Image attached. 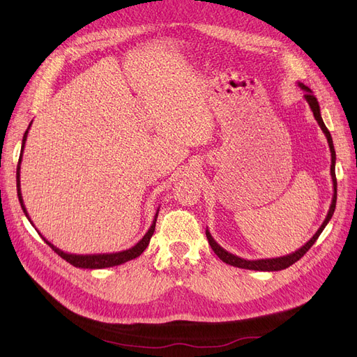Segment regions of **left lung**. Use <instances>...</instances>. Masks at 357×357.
Returning a JSON list of instances; mask_svg holds the SVG:
<instances>
[{"label": "left lung", "instance_id": "1", "mask_svg": "<svg viewBox=\"0 0 357 357\" xmlns=\"http://www.w3.org/2000/svg\"><path fill=\"white\" fill-rule=\"evenodd\" d=\"M298 87L301 90L305 91L304 94V99L307 100V103H309L312 112H313V116L314 119L317 121L319 127H321V130L324 131V134L326 136V140H328V144H329V151H331V177H333V188H334V195H333V202H331L329 205V211L324 220V223L321 225V227L317 229V231L314 233V235L310 238V241H307L301 248H298L296 252H291L288 255H284V257H276V258H261V260H245V258H241L235 254H231L229 251H226L225 248H221L220 245L214 241V238L211 236L210 230H205V235H206V239L208 242H210L213 251L218 255V258L221 261H225L226 264H230V266H235V267H241V268H248V270H258V272H278V270H284L289 266H292L296 261H298L300 258L309 251L313 243L317 241V238L321 236V233L324 231V229L326 227V225L329 223L331 217H333L334 211H335V205H337V177H335V149H334V143H333V137H331V132L328 131L325 122L321 116V107H319V103H317V99L313 96L312 90L309 87H305V85L303 82H298Z\"/></svg>", "mask_w": 357, "mask_h": 357}]
</instances>
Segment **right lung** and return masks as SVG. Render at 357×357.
<instances>
[{
    "instance_id": "right-lung-1",
    "label": "right lung",
    "mask_w": 357,
    "mask_h": 357,
    "mask_svg": "<svg viewBox=\"0 0 357 357\" xmlns=\"http://www.w3.org/2000/svg\"><path fill=\"white\" fill-rule=\"evenodd\" d=\"M32 126V122L29 124L28 130L24 131L23 134V140H22V151H20V159H19V164H17V171H16V181H17V196H19V202H20V206L22 210L24 213V215H26V218L31 221V225L33 226L32 220L26 211V206H24L23 204V198H22V192H20V162H22V155H23V149H24V143H26V137H28V132H29V128ZM158 213H159V208L156 210V214H155V218L152 221V226L149 227V230L146 231V235L134 245V247L128 248V250H124V251H119V252H107V254H69V252H65L59 250L57 247H54V245L47 241L41 233L38 231V235L44 239V242L47 245H50V248L59 254L63 260H66L69 264L75 266V267H79V268H106V267H114V266H119V264H124L130 260H134V258H137L146 248L147 245H149L151 242V238L153 235L155 231V225H156V218H158ZM35 227V226H33Z\"/></svg>"
}]
</instances>
